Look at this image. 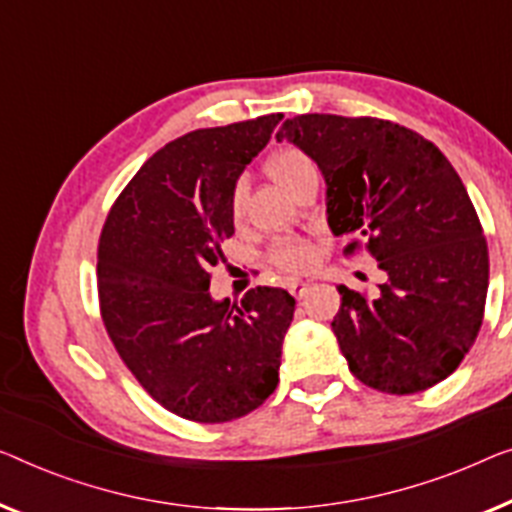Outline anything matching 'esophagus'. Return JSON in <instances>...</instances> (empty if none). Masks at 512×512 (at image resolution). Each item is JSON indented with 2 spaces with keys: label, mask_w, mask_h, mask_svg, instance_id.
<instances>
[{
  "label": "esophagus",
  "mask_w": 512,
  "mask_h": 512,
  "mask_svg": "<svg viewBox=\"0 0 512 512\" xmlns=\"http://www.w3.org/2000/svg\"><path fill=\"white\" fill-rule=\"evenodd\" d=\"M310 282H303V280H292L289 282V292H292V296H296V299H303L305 294L310 292Z\"/></svg>",
  "instance_id": "esophagus-1"
}]
</instances>
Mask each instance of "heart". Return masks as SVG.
Segmentation results:
<instances>
[{
    "label": "heart",
    "mask_w": 512,
    "mask_h": 512,
    "mask_svg": "<svg viewBox=\"0 0 512 512\" xmlns=\"http://www.w3.org/2000/svg\"><path fill=\"white\" fill-rule=\"evenodd\" d=\"M266 172H269L282 188L292 193L296 183H299L305 174L317 172V167H315V160L305 154L303 149L285 147V149H278L276 154L266 160ZM246 200H248V183L246 179H236L230 188V195H227V209H230V216L234 223H241L243 216H246ZM269 259L271 264L278 266L280 271L299 273L315 264L317 250L308 239H301V236H287V239H278L273 243L269 250Z\"/></svg>",
    "instance_id": "heart-1"
}]
</instances>
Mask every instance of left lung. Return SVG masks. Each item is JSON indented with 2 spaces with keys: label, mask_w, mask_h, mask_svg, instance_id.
Listing matches in <instances>:
<instances>
[{
  "label": "left lung",
  "mask_w": 512,
  "mask_h": 512,
  "mask_svg": "<svg viewBox=\"0 0 512 512\" xmlns=\"http://www.w3.org/2000/svg\"><path fill=\"white\" fill-rule=\"evenodd\" d=\"M326 179V216L345 257L368 253L386 282L338 287L333 333L352 375L414 395L453 375L483 324L490 255L474 202L430 140L395 121L299 114L276 133Z\"/></svg>",
  "instance_id": "left-lung-1"
}]
</instances>
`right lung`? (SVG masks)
<instances>
[{"label":"right lung","instance_id":"add662e5","mask_svg":"<svg viewBox=\"0 0 512 512\" xmlns=\"http://www.w3.org/2000/svg\"><path fill=\"white\" fill-rule=\"evenodd\" d=\"M282 112L200 128L156 151L126 183L98 239V305L126 368L160 407L227 423L276 391L296 301L280 287L216 303L211 266L234 234L227 195Z\"/></svg>","mask_w":512,"mask_h":512}]
</instances>
